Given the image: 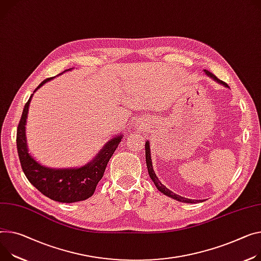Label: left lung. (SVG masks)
<instances>
[{
    "mask_svg": "<svg viewBox=\"0 0 261 261\" xmlns=\"http://www.w3.org/2000/svg\"><path fill=\"white\" fill-rule=\"evenodd\" d=\"M205 73L208 75V76H210V77H212L214 80H216L217 83H219V84H222V85H224L225 87H229L225 82H223V80H220V79H218L214 74H212L211 72H209L208 70H205ZM150 148H149V143L148 142H146V144H145V158H146V165H147V169H148V173H149V176H150V178L152 179V182L154 183V185H155V187L158 188V190H160L161 191L162 193H164L165 195H167V196H169V197H172L173 199H176V200H178V202H182V203H197V202H199V200H196V199H189V198H186V197H183V196H179V195H177V194H175V193H173L172 191H170L168 188H166L161 182L159 181V178L156 177V175H155V173H154V171H153V168H152V163H151V158H150V150H149Z\"/></svg>",
    "mask_w": 261,
    "mask_h": 261,
    "instance_id": "8db88e82",
    "label": "left lung"
}]
</instances>
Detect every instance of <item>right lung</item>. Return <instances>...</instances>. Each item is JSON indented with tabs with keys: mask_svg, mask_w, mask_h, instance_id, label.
I'll list each match as a JSON object with an SVG mask.
<instances>
[{
	"mask_svg": "<svg viewBox=\"0 0 261 261\" xmlns=\"http://www.w3.org/2000/svg\"><path fill=\"white\" fill-rule=\"evenodd\" d=\"M50 79L52 78L45 79L35 91ZM32 95L25 105L16 132L17 153L26 177L39 192L56 202L74 203L89 198L93 195L97 184L103 176L108 162L118 144L121 142L122 137L113 138L93 161L84 167L72 169H50L44 167L29 154L26 143L25 124Z\"/></svg>",
	"mask_w": 261,
	"mask_h": 261,
	"instance_id": "right-lung-1",
	"label": "right lung"
}]
</instances>
